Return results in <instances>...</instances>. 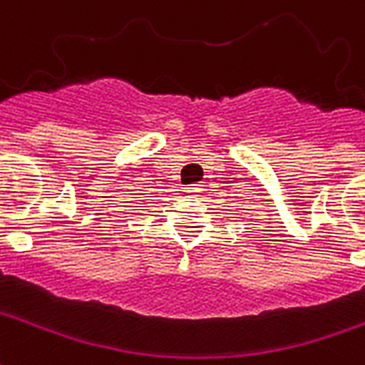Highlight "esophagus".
I'll list each match as a JSON object with an SVG mask.
<instances>
[{
  "mask_svg": "<svg viewBox=\"0 0 365 365\" xmlns=\"http://www.w3.org/2000/svg\"><path fill=\"white\" fill-rule=\"evenodd\" d=\"M185 190H187V193H190V195H199V193H201V191H203V185H190V187H185Z\"/></svg>",
  "mask_w": 365,
  "mask_h": 365,
  "instance_id": "obj_1",
  "label": "esophagus"
}]
</instances>
